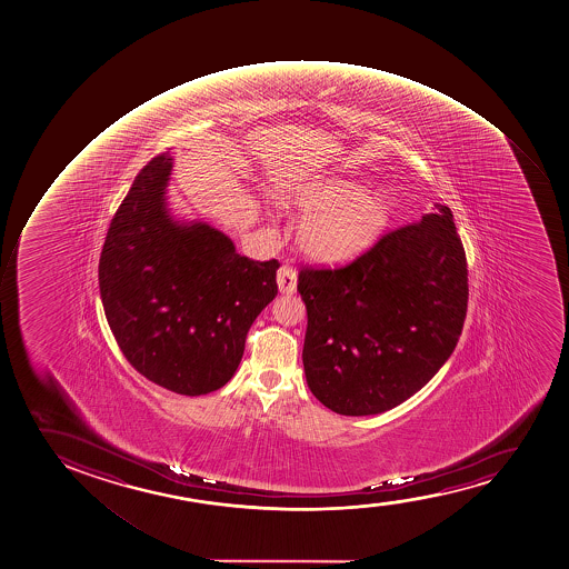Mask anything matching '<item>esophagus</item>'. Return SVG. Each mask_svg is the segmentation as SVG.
Wrapping results in <instances>:
<instances>
[{
    "label": "esophagus",
    "mask_w": 569,
    "mask_h": 569,
    "mask_svg": "<svg viewBox=\"0 0 569 569\" xmlns=\"http://www.w3.org/2000/svg\"><path fill=\"white\" fill-rule=\"evenodd\" d=\"M278 288H280V293L283 295H291L297 291V272L288 264H283L278 270Z\"/></svg>",
    "instance_id": "34e87169"
}]
</instances>
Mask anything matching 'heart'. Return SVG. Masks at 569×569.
<instances>
[{"label":"heart","instance_id":"obj_1","mask_svg":"<svg viewBox=\"0 0 569 569\" xmlns=\"http://www.w3.org/2000/svg\"><path fill=\"white\" fill-rule=\"evenodd\" d=\"M289 204L307 213L297 243L313 261H350L382 237L396 213V198L386 187H367L358 179H313L295 189Z\"/></svg>","mask_w":569,"mask_h":569}]
</instances>
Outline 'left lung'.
<instances>
[{
	"label": "left lung",
	"mask_w": 569,
	"mask_h": 569,
	"mask_svg": "<svg viewBox=\"0 0 569 569\" xmlns=\"http://www.w3.org/2000/svg\"><path fill=\"white\" fill-rule=\"evenodd\" d=\"M308 388L342 416L393 409L437 375L466 321L467 259L452 211L383 234L339 269H302Z\"/></svg>",
	"instance_id": "8db88e82"
}]
</instances>
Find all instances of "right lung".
Returning a JSON list of instances; mask_svg holds the SVG:
<instances>
[{
    "mask_svg": "<svg viewBox=\"0 0 569 569\" xmlns=\"http://www.w3.org/2000/svg\"><path fill=\"white\" fill-rule=\"evenodd\" d=\"M173 159L141 168L109 224L98 278L103 312L128 363L179 396L223 388L249 327L278 295L280 262L237 253L221 230L168 208Z\"/></svg>",
    "mask_w": 569,
    "mask_h": 569,
    "instance_id": "obj_1",
    "label": "right lung"
}]
</instances>
